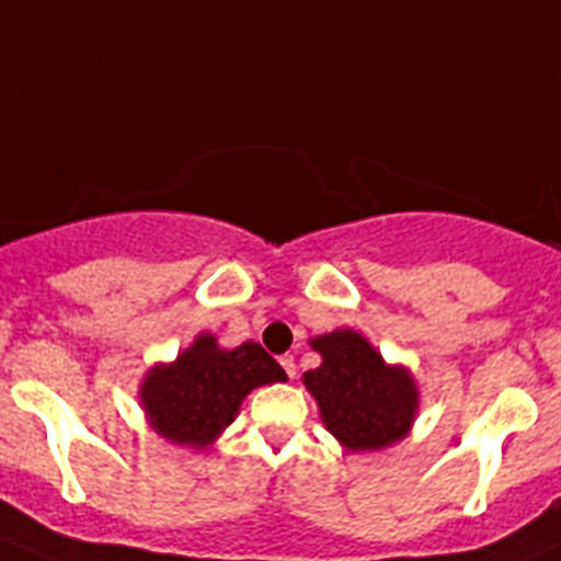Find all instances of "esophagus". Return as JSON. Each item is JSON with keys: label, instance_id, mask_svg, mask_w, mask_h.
Segmentation results:
<instances>
[{"label": "esophagus", "instance_id": "1", "mask_svg": "<svg viewBox=\"0 0 561 561\" xmlns=\"http://www.w3.org/2000/svg\"><path fill=\"white\" fill-rule=\"evenodd\" d=\"M279 364H282V369H285V375L293 380V377H296V360H293V355H282Z\"/></svg>", "mask_w": 561, "mask_h": 561}]
</instances>
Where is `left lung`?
Returning a JSON list of instances; mask_svg holds the SVG:
<instances>
[{"mask_svg":"<svg viewBox=\"0 0 561 561\" xmlns=\"http://www.w3.org/2000/svg\"><path fill=\"white\" fill-rule=\"evenodd\" d=\"M322 364L304 375L328 432L347 450H380L407 437L417 388L404 366H388L358 331L339 328L312 339Z\"/></svg>","mask_w":561,"mask_h":561,"instance_id":"8db88e82","label":"left lung"}]
</instances>
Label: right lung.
Returning a JSON list of instances; mask_svg holds the SVG:
<instances>
[{"instance_id":"right-lung-1","label":"right lung","mask_w":561,"mask_h":561,"mask_svg":"<svg viewBox=\"0 0 561 561\" xmlns=\"http://www.w3.org/2000/svg\"><path fill=\"white\" fill-rule=\"evenodd\" d=\"M285 380V369L257 342L222 350L217 336L201 333L173 364L149 369L140 404L160 437L201 450L233 423L249 390Z\"/></svg>"}]
</instances>
